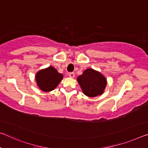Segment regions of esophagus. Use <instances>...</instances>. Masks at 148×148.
<instances>
[{
	"label": "esophagus",
	"mask_w": 148,
	"mask_h": 148,
	"mask_svg": "<svg viewBox=\"0 0 148 148\" xmlns=\"http://www.w3.org/2000/svg\"><path fill=\"white\" fill-rule=\"evenodd\" d=\"M69 77H71V78H74L75 73H69Z\"/></svg>",
	"instance_id": "34e87169"
}]
</instances>
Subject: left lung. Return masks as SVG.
Listing matches in <instances>:
<instances>
[{"label":"left lung","mask_w":148,"mask_h":148,"mask_svg":"<svg viewBox=\"0 0 148 148\" xmlns=\"http://www.w3.org/2000/svg\"><path fill=\"white\" fill-rule=\"evenodd\" d=\"M77 81L84 94L89 97L101 95L107 84L105 77L92 69L85 70L81 75L77 77Z\"/></svg>","instance_id":"obj_1"}]
</instances>
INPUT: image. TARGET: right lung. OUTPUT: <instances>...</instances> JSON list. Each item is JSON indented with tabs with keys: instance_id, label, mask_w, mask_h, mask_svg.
<instances>
[{
	"instance_id": "right-lung-1",
	"label": "right lung",
	"mask_w": 148,
	"mask_h": 148,
	"mask_svg": "<svg viewBox=\"0 0 148 148\" xmlns=\"http://www.w3.org/2000/svg\"><path fill=\"white\" fill-rule=\"evenodd\" d=\"M63 77V75L59 73L56 69L49 66L36 73V81L41 90L44 92H49L59 85Z\"/></svg>"
}]
</instances>
